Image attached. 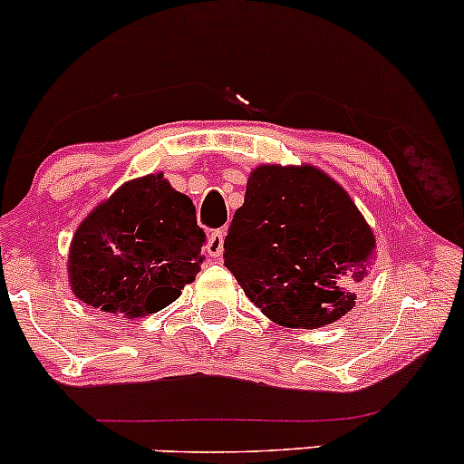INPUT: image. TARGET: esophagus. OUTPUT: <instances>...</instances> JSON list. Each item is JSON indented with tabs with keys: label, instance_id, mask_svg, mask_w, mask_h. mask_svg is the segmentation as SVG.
<instances>
[{
	"label": "esophagus",
	"instance_id": "esophagus-1",
	"mask_svg": "<svg viewBox=\"0 0 464 464\" xmlns=\"http://www.w3.org/2000/svg\"><path fill=\"white\" fill-rule=\"evenodd\" d=\"M225 250V231H211L207 237V253L209 257H220Z\"/></svg>",
	"mask_w": 464,
	"mask_h": 464
}]
</instances>
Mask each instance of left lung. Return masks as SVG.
I'll list each match as a JSON object with an SVG mask.
<instances>
[{"mask_svg":"<svg viewBox=\"0 0 464 464\" xmlns=\"http://www.w3.org/2000/svg\"><path fill=\"white\" fill-rule=\"evenodd\" d=\"M375 236L347 189L314 165L250 172L225 239V266L281 327L318 329L355 307Z\"/></svg>","mask_w":464,"mask_h":464,"instance_id":"1","label":"left lung"}]
</instances>
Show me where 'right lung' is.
Listing matches in <instances>:
<instances>
[{
	"mask_svg": "<svg viewBox=\"0 0 464 464\" xmlns=\"http://www.w3.org/2000/svg\"><path fill=\"white\" fill-rule=\"evenodd\" d=\"M202 242L194 202L163 172L126 180L73 233L69 285L87 305L143 318L177 301L196 279Z\"/></svg>",
	"mask_w": 464,
	"mask_h": 464,
	"instance_id": "obj_1",
	"label": "right lung"
}]
</instances>
